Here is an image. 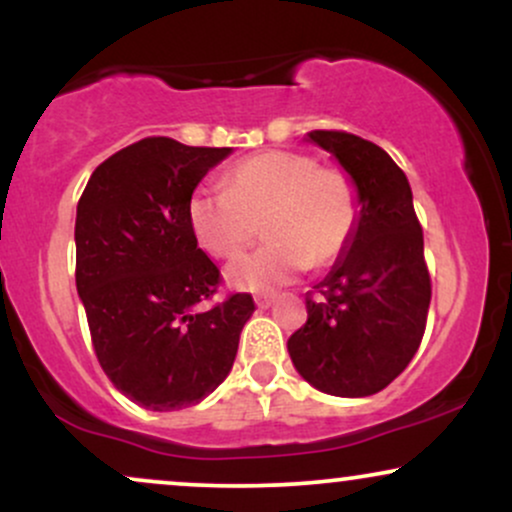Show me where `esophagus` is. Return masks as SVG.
<instances>
[{
  "instance_id": "34e87169",
  "label": "esophagus",
  "mask_w": 512,
  "mask_h": 512,
  "mask_svg": "<svg viewBox=\"0 0 512 512\" xmlns=\"http://www.w3.org/2000/svg\"><path fill=\"white\" fill-rule=\"evenodd\" d=\"M255 303L257 308H269L274 303V293H260V296H255Z\"/></svg>"
}]
</instances>
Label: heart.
<instances>
[{"mask_svg":"<svg viewBox=\"0 0 512 512\" xmlns=\"http://www.w3.org/2000/svg\"><path fill=\"white\" fill-rule=\"evenodd\" d=\"M361 192L342 168L320 166L301 151H264L243 158L223 178V190H197L187 219L197 243L219 260H233L257 238L269 240L231 267V281L267 291L305 267L342 260L361 223Z\"/></svg>","mask_w":512,"mask_h":512,"instance_id":"b5f03b06","label":"heart"}]
</instances>
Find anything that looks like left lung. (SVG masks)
Masks as SVG:
<instances>
[{
  "label": "left lung",
  "instance_id": "obj_1",
  "mask_svg": "<svg viewBox=\"0 0 512 512\" xmlns=\"http://www.w3.org/2000/svg\"><path fill=\"white\" fill-rule=\"evenodd\" d=\"M339 158L361 192L354 243L305 296L308 320L289 339L298 373L337 397L385 390L409 366L426 332L431 274L424 231L404 170L378 144L342 129L308 132Z\"/></svg>",
  "mask_w": 512,
  "mask_h": 512
}]
</instances>
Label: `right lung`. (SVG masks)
Here are the masks:
<instances>
[{"label":"right lung","instance_id":"1","mask_svg":"<svg viewBox=\"0 0 512 512\" xmlns=\"http://www.w3.org/2000/svg\"><path fill=\"white\" fill-rule=\"evenodd\" d=\"M228 154L139 139L93 170L76 207V291L93 351L144 409H185L214 392L255 310L250 293L214 301L221 272L187 219L199 180Z\"/></svg>","mask_w":512,"mask_h":512}]
</instances>
